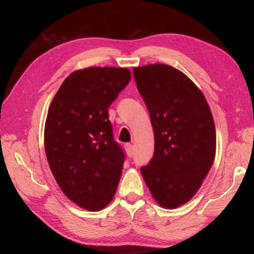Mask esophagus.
<instances>
[{
	"label": "esophagus",
	"mask_w": 254,
	"mask_h": 254,
	"mask_svg": "<svg viewBox=\"0 0 254 254\" xmlns=\"http://www.w3.org/2000/svg\"><path fill=\"white\" fill-rule=\"evenodd\" d=\"M124 148H126V152H127V156L128 157H132L133 156V146H132V144H126L124 145Z\"/></svg>",
	"instance_id": "esophagus-1"
}]
</instances>
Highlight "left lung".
Wrapping results in <instances>:
<instances>
[{
  "mask_svg": "<svg viewBox=\"0 0 254 254\" xmlns=\"http://www.w3.org/2000/svg\"><path fill=\"white\" fill-rule=\"evenodd\" d=\"M133 74L155 137L153 158L141 172L156 201L176 208L192 198L214 163L212 112L202 91L179 69L150 64L134 67Z\"/></svg>",
  "mask_w": 254,
  "mask_h": 254,
  "instance_id": "1",
  "label": "left lung"
}]
</instances>
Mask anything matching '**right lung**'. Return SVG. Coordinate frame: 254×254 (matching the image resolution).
<instances>
[{"label": "right lung", "mask_w": 254, "mask_h": 254, "mask_svg": "<svg viewBox=\"0 0 254 254\" xmlns=\"http://www.w3.org/2000/svg\"><path fill=\"white\" fill-rule=\"evenodd\" d=\"M130 80L127 68L78 69L48 111V163L62 192L85 209L100 210L116 194L126 154L113 138L108 108Z\"/></svg>", "instance_id": "add662e5"}]
</instances>
